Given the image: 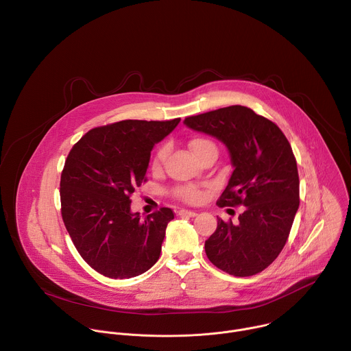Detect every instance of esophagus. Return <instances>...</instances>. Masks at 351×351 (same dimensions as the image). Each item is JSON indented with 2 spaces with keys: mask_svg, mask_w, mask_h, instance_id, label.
I'll use <instances>...</instances> for the list:
<instances>
[{
  "mask_svg": "<svg viewBox=\"0 0 351 351\" xmlns=\"http://www.w3.org/2000/svg\"><path fill=\"white\" fill-rule=\"evenodd\" d=\"M178 213H179V216H189V217L197 216V212H194V210H187V209H180Z\"/></svg>",
  "mask_w": 351,
  "mask_h": 351,
  "instance_id": "obj_1",
  "label": "esophagus"
}]
</instances>
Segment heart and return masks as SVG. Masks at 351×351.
<instances>
[{"label": "heart", "instance_id": "heart-1", "mask_svg": "<svg viewBox=\"0 0 351 351\" xmlns=\"http://www.w3.org/2000/svg\"><path fill=\"white\" fill-rule=\"evenodd\" d=\"M190 149L193 150V153L197 156V158L206 150L209 149H215L216 150V145L213 141L204 138V136H195L189 142ZM165 156V146L160 147L156 154L153 156L152 160V168L153 169H158L161 165V161ZM173 194L175 197H178L179 199L189 202V204H197L204 197V191L201 190V187H198L197 184H183V186H178L173 189Z\"/></svg>", "mask_w": 351, "mask_h": 351}]
</instances>
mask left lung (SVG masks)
Instances as JSON below:
<instances>
[{"label":"left lung","instance_id":"8db88e82","mask_svg":"<svg viewBox=\"0 0 351 351\" xmlns=\"http://www.w3.org/2000/svg\"><path fill=\"white\" fill-rule=\"evenodd\" d=\"M184 124L227 146L234 172L217 205H243L237 223L219 219L205 242L209 261L239 278L263 272L283 250L300 206L290 142L274 121L242 105L189 116Z\"/></svg>","mask_w":351,"mask_h":351}]
</instances>
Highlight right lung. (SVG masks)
Wrapping results in <instances>:
<instances>
[{"instance_id":"right-lung-1","label":"right lung","mask_w":351,"mask_h":351,"mask_svg":"<svg viewBox=\"0 0 351 351\" xmlns=\"http://www.w3.org/2000/svg\"><path fill=\"white\" fill-rule=\"evenodd\" d=\"M123 120L86 132L71 149L60 180L61 216L82 258L110 279H130L158 260L169 208L145 219L131 194L145 183L150 152L179 124Z\"/></svg>"}]
</instances>
